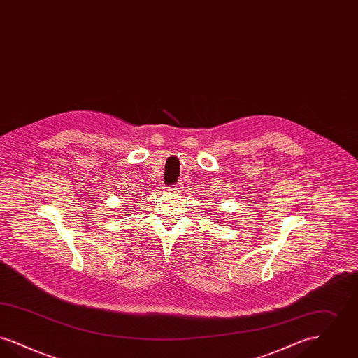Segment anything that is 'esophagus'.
Masks as SVG:
<instances>
[{"instance_id": "34e87169", "label": "esophagus", "mask_w": 358, "mask_h": 358, "mask_svg": "<svg viewBox=\"0 0 358 358\" xmlns=\"http://www.w3.org/2000/svg\"><path fill=\"white\" fill-rule=\"evenodd\" d=\"M169 190H171V192H180L181 187H180V185H173Z\"/></svg>"}]
</instances>
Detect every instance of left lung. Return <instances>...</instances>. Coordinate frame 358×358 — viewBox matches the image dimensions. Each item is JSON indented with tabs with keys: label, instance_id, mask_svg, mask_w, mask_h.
<instances>
[{
	"label": "left lung",
	"instance_id": "obj_1",
	"mask_svg": "<svg viewBox=\"0 0 358 358\" xmlns=\"http://www.w3.org/2000/svg\"><path fill=\"white\" fill-rule=\"evenodd\" d=\"M213 213H216V212H213ZM215 217H216V216H215ZM219 219H220V217H217V220H219Z\"/></svg>",
	"mask_w": 358,
	"mask_h": 358
}]
</instances>
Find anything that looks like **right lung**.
<instances>
[{
  "instance_id": "1",
  "label": "right lung",
  "mask_w": 358,
  "mask_h": 358,
  "mask_svg": "<svg viewBox=\"0 0 358 358\" xmlns=\"http://www.w3.org/2000/svg\"><path fill=\"white\" fill-rule=\"evenodd\" d=\"M126 209H129V208H126Z\"/></svg>"
}]
</instances>
